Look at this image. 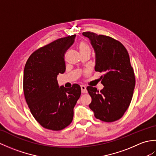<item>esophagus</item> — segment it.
I'll return each mask as SVG.
<instances>
[{
  "instance_id": "obj_1",
  "label": "esophagus",
  "mask_w": 156,
  "mask_h": 156,
  "mask_svg": "<svg viewBox=\"0 0 156 156\" xmlns=\"http://www.w3.org/2000/svg\"><path fill=\"white\" fill-rule=\"evenodd\" d=\"M81 90L82 93H87V88H86L85 86L84 85H81Z\"/></svg>"
}]
</instances>
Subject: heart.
I'll list each match as a JSON object with an SVG mask.
<instances>
[{"label":"heart","mask_w":156,"mask_h":156,"mask_svg":"<svg viewBox=\"0 0 156 156\" xmlns=\"http://www.w3.org/2000/svg\"><path fill=\"white\" fill-rule=\"evenodd\" d=\"M78 48L80 50L81 54L84 52H90L91 49L90 45L88 44L87 41H81L78 44Z\"/></svg>","instance_id":"obj_1"}]
</instances>
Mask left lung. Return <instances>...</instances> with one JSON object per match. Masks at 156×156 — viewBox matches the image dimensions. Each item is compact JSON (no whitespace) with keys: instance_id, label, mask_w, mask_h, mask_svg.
I'll return each mask as SVG.
<instances>
[{"instance_id":"1","label":"left lung","mask_w":156,"mask_h":156,"mask_svg":"<svg viewBox=\"0 0 156 156\" xmlns=\"http://www.w3.org/2000/svg\"><path fill=\"white\" fill-rule=\"evenodd\" d=\"M82 34L89 38L94 49L95 70L104 73L101 77L103 89L99 92L90 86L87 88L92 98L89 107L101 121H117L129 107L135 85L128 51L120 41L109 36L90 31Z\"/></svg>"}]
</instances>
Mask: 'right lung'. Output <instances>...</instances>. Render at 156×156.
Here are the masks:
<instances>
[{
  "label": "right lung",
  "mask_w": 156,
  "mask_h": 156,
  "mask_svg": "<svg viewBox=\"0 0 156 156\" xmlns=\"http://www.w3.org/2000/svg\"><path fill=\"white\" fill-rule=\"evenodd\" d=\"M76 35L59 38L33 52L26 62L23 92L32 115L43 127L60 131L71 123L81 94L77 84L59 88L57 76L66 70L64 56Z\"/></svg>",
  "instance_id": "add662e5"
}]
</instances>
